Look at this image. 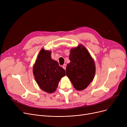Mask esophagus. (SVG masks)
<instances>
[{"instance_id": "obj_1", "label": "esophagus", "mask_w": 127, "mask_h": 127, "mask_svg": "<svg viewBox=\"0 0 127 127\" xmlns=\"http://www.w3.org/2000/svg\"><path fill=\"white\" fill-rule=\"evenodd\" d=\"M66 65L65 64H64L62 66V67H63L64 69H66Z\"/></svg>"}]
</instances>
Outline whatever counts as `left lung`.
<instances>
[{"label": "left lung", "instance_id": "8db88e82", "mask_svg": "<svg viewBox=\"0 0 127 127\" xmlns=\"http://www.w3.org/2000/svg\"><path fill=\"white\" fill-rule=\"evenodd\" d=\"M70 63L66 68V76L78 91L85 89L93 81L96 72L95 61L82 44L70 50Z\"/></svg>", "mask_w": 127, "mask_h": 127}]
</instances>
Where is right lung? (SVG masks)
<instances>
[{
	"instance_id": "obj_1",
	"label": "right lung",
	"mask_w": 127,
	"mask_h": 127,
	"mask_svg": "<svg viewBox=\"0 0 127 127\" xmlns=\"http://www.w3.org/2000/svg\"><path fill=\"white\" fill-rule=\"evenodd\" d=\"M51 51L42 48L33 66L35 81L41 90L48 93L55 92L65 70L51 57Z\"/></svg>"
}]
</instances>
